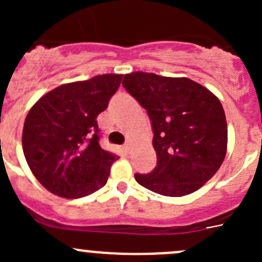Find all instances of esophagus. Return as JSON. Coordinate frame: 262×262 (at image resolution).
Segmentation results:
<instances>
[{"mask_svg": "<svg viewBox=\"0 0 262 262\" xmlns=\"http://www.w3.org/2000/svg\"><path fill=\"white\" fill-rule=\"evenodd\" d=\"M123 149L125 150V152H129V150H130V142H126L123 146Z\"/></svg>", "mask_w": 262, "mask_h": 262, "instance_id": "1", "label": "esophagus"}]
</instances>
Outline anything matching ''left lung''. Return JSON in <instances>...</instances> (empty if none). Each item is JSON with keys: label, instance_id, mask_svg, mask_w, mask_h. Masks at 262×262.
<instances>
[{"label": "left lung", "instance_id": "obj_1", "mask_svg": "<svg viewBox=\"0 0 262 262\" xmlns=\"http://www.w3.org/2000/svg\"><path fill=\"white\" fill-rule=\"evenodd\" d=\"M123 86L147 110L157 166L137 182L165 196L191 194L215 175L227 152V121L215 95L186 77L133 72Z\"/></svg>", "mask_w": 262, "mask_h": 262}]
</instances>
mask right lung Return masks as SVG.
I'll return each instance as SVG.
<instances>
[{
	"instance_id": "add662e5",
	"label": "right lung",
	"mask_w": 262,
	"mask_h": 262,
	"mask_svg": "<svg viewBox=\"0 0 262 262\" xmlns=\"http://www.w3.org/2000/svg\"><path fill=\"white\" fill-rule=\"evenodd\" d=\"M123 75H100L58 86L35 102L24 123L23 150L31 172L58 196H87L106 184L112 152L100 147L97 115Z\"/></svg>"
}]
</instances>
